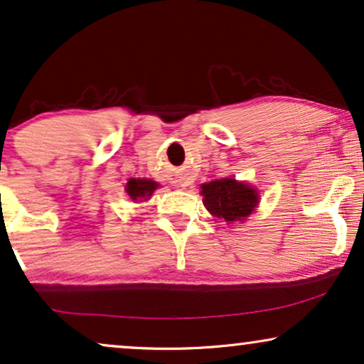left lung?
<instances>
[{
	"mask_svg": "<svg viewBox=\"0 0 364 364\" xmlns=\"http://www.w3.org/2000/svg\"><path fill=\"white\" fill-rule=\"evenodd\" d=\"M203 205L213 217L225 222L245 220L258 203L255 188L235 178H220L202 186Z\"/></svg>",
	"mask_w": 364,
	"mask_h": 364,
	"instance_id": "obj_1",
	"label": "left lung"
}]
</instances>
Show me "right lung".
<instances>
[{
  "mask_svg": "<svg viewBox=\"0 0 364 364\" xmlns=\"http://www.w3.org/2000/svg\"><path fill=\"white\" fill-rule=\"evenodd\" d=\"M157 187L159 183L151 181V178H131V181L127 182L126 191L132 200L142 202V200H149Z\"/></svg>",
  "mask_w": 364,
  "mask_h": 364,
  "instance_id": "obj_1",
  "label": "right lung"
}]
</instances>
